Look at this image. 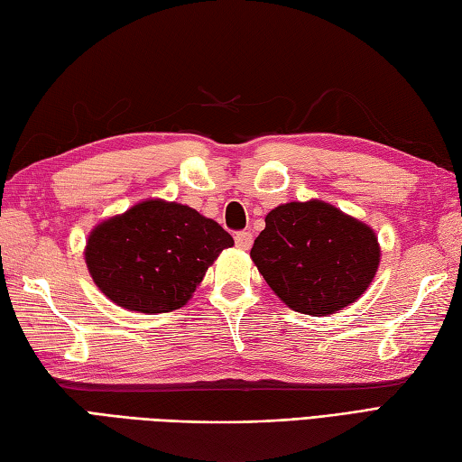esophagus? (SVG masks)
I'll use <instances>...</instances> for the list:
<instances>
[{
    "label": "esophagus",
    "instance_id": "esophagus-1",
    "mask_svg": "<svg viewBox=\"0 0 462 462\" xmlns=\"http://www.w3.org/2000/svg\"><path fill=\"white\" fill-rule=\"evenodd\" d=\"M234 240H236V246L240 248V250H250V246H252V242H254V238H252V234L250 232H246V230H242V232H238L236 236H234Z\"/></svg>",
    "mask_w": 462,
    "mask_h": 462
}]
</instances>
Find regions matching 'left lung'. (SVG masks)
<instances>
[{
  "label": "left lung",
  "instance_id": "left-lung-1",
  "mask_svg": "<svg viewBox=\"0 0 462 462\" xmlns=\"http://www.w3.org/2000/svg\"><path fill=\"white\" fill-rule=\"evenodd\" d=\"M250 256L286 306L319 318L349 306L369 288L379 244L369 226L336 206L290 202L266 216Z\"/></svg>",
  "mask_w": 462,
  "mask_h": 462
}]
</instances>
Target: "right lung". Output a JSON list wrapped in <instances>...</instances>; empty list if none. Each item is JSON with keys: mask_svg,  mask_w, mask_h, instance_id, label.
Listing matches in <instances>:
<instances>
[{"mask_svg": "<svg viewBox=\"0 0 462 462\" xmlns=\"http://www.w3.org/2000/svg\"><path fill=\"white\" fill-rule=\"evenodd\" d=\"M230 246L234 240L218 222L189 206L144 200L97 226L85 260L106 298L151 316L182 308Z\"/></svg>", "mask_w": 462, "mask_h": 462, "instance_id": "1", "label": "right lung"}]
</instances>
